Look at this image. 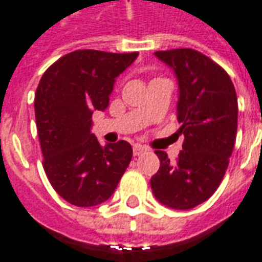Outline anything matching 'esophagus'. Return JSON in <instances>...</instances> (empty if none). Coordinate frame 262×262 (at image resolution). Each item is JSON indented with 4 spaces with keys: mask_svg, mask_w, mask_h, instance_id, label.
I'll return each instance as SVG.
<instances>
[{
    "mask_svg": "<svg viewBox=\"0 0 262 262\" xmlns=\"http://www.w3.org/2000/svg\"><path fill=\"white\" fill-rule=\"evenodd\" d=\"M133 150H134V156H139V155L145 154L146 150H149V149H148L146 146H142V145L137 144V145H134Z\"/></svg>",
    "mask_w": 262,
    "mask_h": 262,
    "instance_id": "esophagus-1",
    "label": "esophagus"
}]
</instances>
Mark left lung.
Listing matches in <instances>:
<instances>
[{
  "label": "left lung",
  "mask_w": 262,
  "mask_h": 262,
  "mask_svg": "<svg viewBox=\"0 0 262 262\" xmlns=\"http://www.w3.org/2000/svg\"><path fill=\"white\" fill-rule=\"evenodd\" d=\"M155 55L177 78V120L184 144L176 162L155 150L160 167L150 187L160 204L191 209L216 191L228 169L237 133V96L226 71L200 51L174 49Z\"/></svg>",
  "instance_id": "8db88e82"
}]
</instances>
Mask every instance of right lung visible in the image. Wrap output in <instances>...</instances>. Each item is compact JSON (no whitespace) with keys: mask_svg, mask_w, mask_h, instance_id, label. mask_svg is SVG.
I'll use <instances>...</instances> for the list:
<instances>
[{"mask_svg":"<svg viewBox=\"0 0 262 262\" xmlns=\"http://www.w3.org/2000/svg\"><path fill=\"white\" fill-rule=\"evenodd\" d=\"M138 53L76 50L46 71L34 96L43 167L57 194L75 207L107 201L128 167L127 141L104 146L92 134V114L104 112L116 78Z\"/></svg>","mask_w":262,"mask_h":262,"instance_id":"1","label":"right lung"}]
</instances>
